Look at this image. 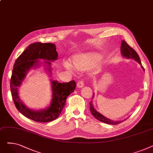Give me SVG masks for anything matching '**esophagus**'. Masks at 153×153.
Here are the masks:
<instances>
[{"label":"esophagus","mask_w":153,"mask_h":153,"mask_svg":"<svg viewBox=\"0 0 153 153\" xmlns=\"http://www.w3.org/2000/svg\"><path fill=\"white\" fill-rule=\"evenodd\" d=\"M84 84L83 81H79L77 84V87L78 88H79V89L80 88H82L84 87Z\"/></svg>","instance_id":"1"}]
</instances>
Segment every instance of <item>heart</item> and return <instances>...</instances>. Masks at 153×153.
Masks as SVG:
<instances>
[{
  "label": "heart",
  "mask_w": 153,
  "mask_h": 153,
  "mask_svg": "<svg viewBox=\"0 0 153 153\" xmlns=\"http://www.w3.org/2000/svg\"><path fill=\"white\" fill-rule=\"evenodd\" d=\"M102 59V56L99 53H79L73 55L71 59V63L76 71H84L95 66ZM64 66L68 69H72L71 64L69 62H64ZM95 72H92V75H95Z\"/></svg>",
  "instance_id": "obj_1"
}]
</instances>
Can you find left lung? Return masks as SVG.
I'll return each instance as SVG.
<instances>
[{"instance_id": "obj_1", "label": "left lung", "mask_w": 153, "mask_h": 153, "mask_svg": "<svg viewBox=\"0 0 153 153\" xmlns=\"http://www.w3.org/2000/svg\"><path fill=\"white\" fill-rule=\"evenodd\" d=\"M120 50H121V54L124 58H125L126 59H134L136 62H138L141 65V67L142 68L143 71H144V69L142 66L141 60H140V58L139 57L138 54L132 48H131L129 45H128L126 43V42L124 41V40H122V41L121 49ZM94 94H93V96H92V98H94ZM89 104H90V110H91V114L96 119L99 120V121H100L103 123L109 124V125H117L123 121V120H120H120L119 121H114V120H112L110 118H108L106 117L103 115L102 114H101L100 113H99L98 111L95 110L92 101L89 103ZM125 120L126 119H125L124 120Z\"/></svg>"}]
</instances>
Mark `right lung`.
I'll return each mask as SVG.
<instances>
[{"instance_id": "right-lung-1", "label": "right lung", "mask_w": 153, "mask_h": 153, "mask_svg": "<svg viewBox=\"0 0 153 153\" xmlns=\"http://www.w3.org/2000/svg\"><path fill=\"white\" fill-rule=\"evenodd\" d=\"M58 58L56 45L53 43H34L30 45L15 61L10 80V90L16 108L20 113L33 121L50 122L57 118L66 103L67 97L76 89V82L61 83L51 80L52 99L45 108L33 110L28 108L20 99L19 89L28 72L32 69L45 67L51 76V62ZM40 60H44L43 62Z\"/></svg>"}]
</instances>
